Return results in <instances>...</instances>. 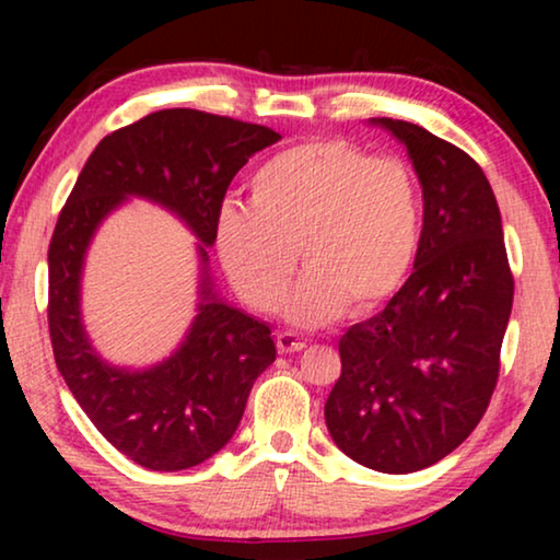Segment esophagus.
I'll return each instance as SVG.
<instances>
[{"label":"esophagus","mask_w":560,"mask_h":560,"mask_svg":"<svg viewBox=\"0 0 560 560\" xmlns=\"http://www.w3.org/2000/svg\"><path fill=\"white\" fill-rule=\"evenodd\" d=\"M277 346L281 353H299V350L306 348V338L291 334V330H281L277 336Z\"/></svg>","instance_id":"1"}]
</instances>
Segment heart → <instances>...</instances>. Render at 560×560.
<instances>
[{
    "label": "heart",
    "instance_id": "1",
    "mask_svg": "<svg viewBox=\"0 0 560 560\" xmlns=\"http://www.w3.org/2000/svg\"><path fill=\"white\" fill-rule=\"evenodd\" d=\"M252 205L230 200L217 214V252L254 308L277 306L303 326L393 299L422 236V197L402 160L371 158L338 138L308 140L254 170Z\"/></svg>",
    "mask_w": 560,
    "mask_h": 560
}]
</instances>
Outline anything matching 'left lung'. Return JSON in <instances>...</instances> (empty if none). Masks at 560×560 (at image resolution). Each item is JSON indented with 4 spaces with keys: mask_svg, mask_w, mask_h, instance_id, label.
<instances>
[{
    "mask_svg": "<svg viewBox=\"0 0 560 560\" xmlns=\"http://www.w3.org/2000/svg\"><path fill=\"white\" fill-rule=\"evenodd\" d=\"M405 145L422 187L415 271L381 314L340 338L326 400L336 447L368 469L410 474L447 457L494 393L514 279L481 167L415 122L371 118Z\"/></svg>",
    "mask_w": 560,
    "mask_h": 560,
    "instance_id": "obj_1",
    "label": "left lung"
}]
</instances>
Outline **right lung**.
Returning a JSON list of instances; mask_svg holds the SVG:
<instances>
[{"mask_svg": "<svg viewBox=\"0 0 560 560\" xmlns=\"http://www.w3.org/2000/svg\"><path fill=\"white\" fill-rule=\"evenodd\" d=\"M281 136L192 108L150 113L110 132L83 165L49 244L56 368L89 420L140 467L179 471L210 459L240 428L252 385L277 360L271 328L214 289L207 249L234 175ZM130 196L175 213L198 240V316L178 348L145 369L116 366L90 343L80 281L92 236Z\"/></svg>", "mask_w": 560, "mask_h": 560, "instance_id": "obj_1", "label": "right lung"}]
</instances>
